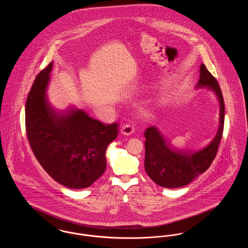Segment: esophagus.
Segmentation results:
<instances>
[{
	"label": "esophagus",
	"instance_id": "esophagus-1",
	"mask_svg": "<svg viewBox=\"0 0 248 248\" xmlns=\"http://www.w3.org/2000/svg\"><path fill=\"white\" fill-rule=\"evenodd\" d=\"M121 132L125 136H129L134 132V127L131 124H124L121 128Z\"/></svg>",
	"mask_w": 248,
	"mask_h": 248
}]
</instances>
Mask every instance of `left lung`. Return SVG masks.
I'll return each instance as SVG.
<instances>
[{
	"label": "left lung",
	"instance_id": "left-lung-1",
	"mask_svg": "<svg viewBox=\"0 0 248 248\" xmlns=\"http://www.w3.org/2000/svg\"><path fill=\"white\" fill-rule=\"evenodd\" d=\"M196 88H208L217 94L219 105V126L216 137L205 148L196 152L176 150L166 143L154 126L145 131V170L154 182L165 188H178L188 185L205 172L218 151L224 128L225 105L221 89L217 79L201 64L200 79Z\"/></svg>",
	"mask_w": 248,
	"mask_h": 248
}]
</instances>
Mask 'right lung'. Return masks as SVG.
Listing matches in <instances>:
<instances>
[{
    "label": "right lung",
    "mask_w": 248,
    "mask_h": 248,
    "mask_svg": "<svg viewBox=\"0 0 248 248\" xmlns=\"http://www.w3.org/2000/svg\"><path fill=\"white\" fill-rule=\"evenodd\" d=\"M52 67L53 62L36 76L28 94L27 138L50 177L71 189L87 188L105 172L107 147L116 139L118 124H102L73 108L56 112L46 94Z\"/></svg>",
    "instance_id": "1"
}]
</instances>
